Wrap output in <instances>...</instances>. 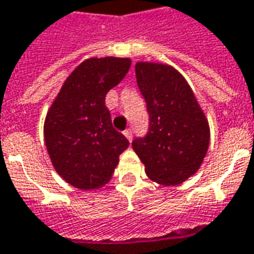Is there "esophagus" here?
Returning <instances> with one entry per match:
<instances>
[{"instance_id": "34e87169", "label": "esophagus", "mask_w": 254, "mask_h": 254, "mask_svg": "<svg viewBox=\"0 0 254 254\" xmlns=\"http://www.w3.org/2000/svg\"><path fill=\"white\" fill-rule=\"evenodd\" d=\"M124 134H125V136H127V139L129 141L132 140V130H130V129H127V130H125V132H124Z\"/></svg>"}]
</instances>
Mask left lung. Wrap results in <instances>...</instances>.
<instances>
[{
	"label": "left lung",
	"mask_w": 254,
	"mask_h": 254,
	"mask_svg": "<svg viewBox=\"0 0 254 254\" xmlns=\"http://www.w3.org/2000/svg\"><path fill=\"white\" fill-rule=\"evenodd\" d=\"M136 80L150 117L149 132L132 141L147 177L175 186L194 175L210 143V127L190 86L167 64L137 62Z\"/></svg>",
	"instance_id": "1"
}]
</instances>
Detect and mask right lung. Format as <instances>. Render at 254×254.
Returning a JSON list of instances; mask_svg holds the SVG:
<instances>
[{
    "mask_svg": "<svg viewBox=\"0 0 254 254\" xmlns=\"http://www.w3.org/2000/svg\"><path fill=\"white\" fill-rule=\"evenodd\" d=\"M129 68V58L86 60L66 77L48 110L44 122L48 156L58 175L77 189L104 186L129 146L114 129L105 107L107 93Z\"/></svg>",
    "mask_w": 254,
    "mask_h": 254,
    "instance_id": "right-lung-1",
    "label": "right lung"
}]
</instances>
